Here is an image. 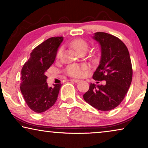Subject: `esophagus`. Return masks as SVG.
<instances>
[{
    "mask_svg": "<svg viewBox=\"0 0 148 148\" xmlns=\"http://www.w3.org/2000/svg\"><path fill=\"white\" fill-rule=\"evenodd\" d=\"M71 82H75V83H78V82H79V80L75 79H71Z\"/></svg>",
    "mask_w": 148,
    "mask_h": 148,
    "instance_id": "1",
    "label": "esophagus"
}]
</instances>
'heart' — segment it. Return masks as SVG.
<instances>
[{"instance_id":"heart-1","label":"heart","mask_w":148,"mask_h":148,"mask_svg":"<svg viewBox=\"0 0 148 148\" xmlns=\"http://www.w3.org/2000/svg\"><path fill=\"white\" fill-rule=\"evenodd\" d=\"M71 45L78 52L82 50H88L89 48V45L88 42L82 39H77L72 42ZM62 48H60L58 50L56 56L59 57L62 53ZM86 66L84 65H81L77 64H72L69 65L66 67V72L69 76L75 77H83L86 73Z\"/></svg>"}]
</instances>
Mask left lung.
<instances>
[{
  "mask_svg": "<svg viewBox=\"0 0 148 148\" xmlns=\"http://www.w3.org/2000/svg\"><path fill=\"white\" fill-rule=\"evenodd\" d=\"M92 38L101 49L100 63L93 79L98 81L96 84L105 82L104 84H90L84 99L99 110L109 111L121 104L131 86L133 70L130 55L125 44L111 34L96 32Z\"/></svg>",
  "mask_w": 148,
  "mask_h": 148,
  "instance_id": "left-lung-1",
  "label": "left lung"
}]
</instances>
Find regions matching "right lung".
Masks as SVG:
<instances>
[{
	"instance_id": "1",
	"label": "right lung",
	"mask_w": 148,
	"mask_h": 148,
	"mask_svg": "<svg viewBox=\"0 0 148 148\" xmlns=\"http://www.w3.org/2000/svg\"><path fill=\"white\" fill-rule=\"evenodd\" d=\"M63 37L48 38L32 50L21 70L20 86L27 106L34 112H45L57 100L61 84L48 87L46 72L55 60Z\"/></svg>"
}]
</instances>
